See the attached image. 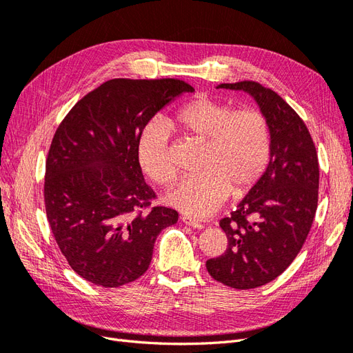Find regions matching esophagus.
<instances>
[{
    "mask_svg": "<svg viewBox=\"0 0 353 353\" xmlns=\"http://www.w3.org/2000/svg\"><path fill=\"white\" fill-rule=\"evenodd\" d=\"M181 221H183L185 225H188V227H191V228H196V230H203L205 228V225H203V223H200L199 221H194V219H191V218H188V216H183L181 218Z\"/></svg>",
    "mask_w": 353,
    "mask_h": 353,
    "instance_id": "esophagus-1",
    "label": "esophagus"
}]
</instances>
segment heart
<instances>
[{
    "label": "heart",
    "instance_id": "1",
    "mask_svg": "<svg viewBox=\"0 0 353 353\" xmlns=\"http://www.w3.org/2000/svg\"><path fill=\"white\" fill-rule=\"evenodd\" d=\"M176 125L206 144L200 175L187 176L168 191V205L190 216L205 218L223 201L241 197L258 183L270 159L271 132L266 117L254 109L234 110L230 104L199 97L175 116ZM143 172L159 185L176 175L169 152V134L162 122L148 123L137 143Z\"/></svg>",
    "mask_w": 353,
    "mask_h": 353
}]
</instances>
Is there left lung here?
<instances>
[{
  "instance_id": "obj_1",
  "label": "left lung",
  "mask_w": 353,
  "mask_h": 353,
  "mask_svg": "<svg viewBox=\"0 0 353 353\" xmlns=\"http://www.w3.org/2000/svg\"><path fill=\"white\" fill-rule=\"evenodd\" d=\"M216 88L249 94L271 132L265 172L219 222L228 239L227 252L206 262L212 279L248 290L275 280L301 252L318 205V156L305 122L275 91L253 81Z\"/></svg>"
}]
</instances>
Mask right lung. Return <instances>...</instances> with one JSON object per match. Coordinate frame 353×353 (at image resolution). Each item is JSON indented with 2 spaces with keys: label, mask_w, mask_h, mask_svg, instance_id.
<instances>
[{
  "label": "right lung",
  "mask_w": 353,
  "mask_h": 353,
  "mask_svg": "<svg viewBox=\"0 0 353 353\" xmlns=\"http://www.w3.org/2000/svg\"><path fill=\"white\" fill-rule=\"evenodd\" d=\"M184 92L179 79H112L73 105L52 138L44 199L50 227L72 270L101 287L148 270L160 231L178 212L150 206L137 143L145 125Z\"/></svg>",
  "instance_id": "add662e5"
}]
</instances>
